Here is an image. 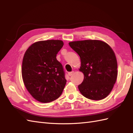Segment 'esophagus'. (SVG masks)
<instances>
[{"instance_id": "34e87169", "label": "esophagus", "mask_w": 133, "mask_h": 133, "mask_svg": "<svg viewBox=\"0 0 133 133\" xmlns=\"http://www.w3.org/2000/svg\"><path fill=\"white\" fill-rule=\"evenodd\" d=\"M74 71H71V72H69V73H68V75H69V76H71L72 75H73V74H74Z\"/></svg>"}]
</instances>
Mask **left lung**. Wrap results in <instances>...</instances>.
I'll return each mask as SVG.
<instances>
[{"mask_svg":"<svg viewBox=\"0 0 133 133\" xmlns=\"http://www.w3.org/2000/svg\"><path fill=\"white\" fill-rule=\"evenodd\" d=\"M69 46L80 56L84 79L78 89L84 97L92 100L106 98L117 77V62L113 50L105 42L85 40L70 42Z\"/></svg>","mask_w":133,"mask_h":133,"instance_id":"obj_1","label":"left lung"}]
</instances>
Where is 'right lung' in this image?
I'll list each match as a JSON object with an SVG mask.
<instances>
[{
	"instance_id": "1",
	"label": "right lung",
	"mask_w": 133,
	"mask_h": 133,
	"mask_svg": "<svg viewBox=\"0 0 133 133\" xmlns=\"http://www.w3.org/2000/svg\"><path fill=\"white\" fill-rule=\"evenodd\" d=\"M63 46L59 40L39 41L24 54L22 78L28 91L36 100L48 103L58 99L66 83L62 64L56 54Z\"/></svg>"
}]
</instances>
